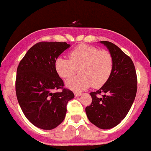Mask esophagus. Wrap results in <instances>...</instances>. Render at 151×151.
Segmentation results:
<instances>
[{"label": "esophagus", "instance_id": "34e87169", "mask_svg": "<svg viewBox=\"0 0 151 151\" xmlns=\"http://www.w3.org/2000/svg\"><path fill=\"white\" fill-rule=\"evenodd\" d=\"M75 94V96L76 97H78V96H80L81 95H82V93H79V92H75L74 93Z\"/></svg>", "mask_w": 151, "mask_h": 151}]
</instances>
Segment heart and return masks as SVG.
I'll use <instances>...</instances> for the list:
<instances>
[{
  "label": "heart",
  "mask_w": 151,
  "mask_h": 151,
  "mask_svg": "<svg viewBox=\"0 0 151 151\" xmlns=\"http://www.w3.org/2000/svg\"><path fill=\"white\" fill-rule=\"evenodd\" d=\"M55 68L58 76L65 79L73 77L78 69L81 74L66 82V86L73 90H83L90 86L99 88L111 76L113 58L107 51L81 45L71 51L69 59L62 57L57 58Z\"/></svg>",
  "instance_id": "1"
}]
</instances>
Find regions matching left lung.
<instances>
[{"label":"left lung","mask_w":151,"mask_h":151,"mask_svg":"<svg viewBox=\"0 0 151 151\" xmlns=\"http://www.w3.org/2000/svg\"><path fill=\"white\" fill-rule=\"evenodd\" d=\"M100 42L113 56V68L106 83L99 90L90 93L93 101L86 113L93 124L107 129L117 126L127 115L137 94V78L129 56L112 42Z\"/></svg>","instance_id":"1"}]
</instances>
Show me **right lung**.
<instances>
[{"mask_svg":"<svg viewBox=\"0 0 151 151\" xmlns=\"http://www.w3.org/2000/svg\"><path fill=\"white\" fill-rule=\"evenodd\" d=\"M70 47L66 42H42L27 52L17 69V101L26 118L37 127L52 129L64 120L66 106L74 98L55 68V62ZM62 88L60 93L53 91Z\"/></svg>","mask_w":151,"mask_h":151,"instance_id":"1","label":"right lung"}]
</instances>
